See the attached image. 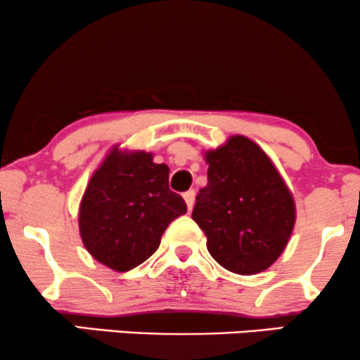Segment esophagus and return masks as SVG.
Wrapping results in <instances>:
<instances>
[{
  "label": "esophagus",
  "mask_w": 360,
  "mask_h": 360,
  "mask_svg": "<svg viewBox=\"0 0 360 360\" xmlns=\"http://www.w3.org/2000/svg\"><path fill=\"white\" fill-rule=\"evenodd\" d=\"M194 199H195V193L193 189L188 191V193H184V201H186V206H188L189 211L194 207Z\"/></svg>",
  "instance_id": "esophagus-1"
}]
</instances>
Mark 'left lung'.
I'll list each match as a JSON object with an SVG mask.
<instances>
[{"mask_svg":"<svg viewBox=\"0 0 360 360\" xmlns=\"http://www.w3.org/2000/svg\"><path fill=\"white\" fill-rule=\"evenodd\" d=\"M204 158L207 186L195 198L193 219L206 234L209 254L236 274L266 271L292 234V194L269 156L245 136H233Z\"/></svg>","mask_w":360,"mask_h":360,"instance_id":"8db88e82","label":"left lung"}]
</instances>
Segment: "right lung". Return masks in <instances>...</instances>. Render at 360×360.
Instances as JSON below:
<instances>
[{"label":"right lung","instance_id":"right-lung-1","mask_svg":"<svg viewBox=\"0 0 360 360\" xmlns=\"http://www.w3.org/2000/svg\"><path fill=\"white\" fill-rule=\"evenodd\" d=\"M188 211L169 189V167L146 151L115 146L91 176L79 206V234L98 262L126 272L151 257L166 227Z\"/></svg>","mask_w":360,"mask_h":360}]
</instances>
